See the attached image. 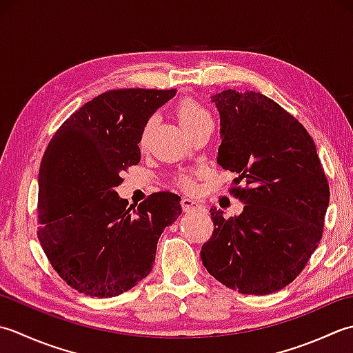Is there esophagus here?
I'll list each match as a JSON object with an SVG mask.
<instances>
[{
  "label": "esophagus",
  "mask_w": 353,
  "mask_h": 353,
  "mask_svg": "<svg viewBox=\"0 0 353 353\" xmlns=\"http://www.w3.org/2000/svg\"><path fill=\"white\" fill-rule=\"evenodd\" d=\"M181 207L184 212H190V210H203L204 205L199 203V201L193 199V198H183L181 201Z\"/></svg>",
  "instance_id": "obj_1"
}]
</instances>
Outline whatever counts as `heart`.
Returning <instances> with one entry per match:
<instances>
[{
    "instance_id": "1",
    "label": "heart",
    "mask_w": 353,
    "mask_h": 353,
    "mask_svg": "<svg viewBox=\"0 0 353 353\" xmlns=\"http://www.w3.org/2000/svg\"><path fill=\"white\" fill-rule=\"evenodd\" d=\"M175 114H176L178 123L181 125V128L189 135L198 131L199 128L213 123L212 114L208 112L207 108H204L203 105L193 99L179 100L176 108H175ZM152 126H154V119H149L141 129L140 140H139V145L141 149L146 148V145H148L149 134H150V129H152ZM179 184H181L184 189H192L193 187V181L189 175H183L181 178H179Z\"/></svg>"
}]
</instances>
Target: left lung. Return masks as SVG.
Instances as JSON below:
<instances>
[{
    "mask_svg": "<svg viewBox=\"0 0 353 353\" xmlns=\"http://www.w3.org/2000/svg\"><path fill=\"white\" fill-rule=\"evenodd\" d=\"M221 116L218 164L236 172L239 216L212 208L214 230L201 248L205 270L241 294L276 292L307 263L323 236L329 184L300 121L261 92L212 96Z\"/></svg>",
    "mask_w": 353,
    "mask_h": 353,
    "instance_id": "8db88e82",
    "label": "left lung"
}]
</instances>
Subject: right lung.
<instances>
[{
    "instance_id": "right-lung-1",
    "label": "right lung",
    "mask_w": 353,
    "mask_h": 353,
    "mask_svg": "<svg viewBox=\"0 0 353 353\" xmlns=\"http://www.w3.org/2000/svg\"><path fill=\"white\" fill-rule=\"evenodd\" d=\"M176 90H111L57 129L42 157L38 239L54 271L85 296L108 299L152 271L163 230L181 214L178 195L158 192L128 208L116 187L140 163L149 117Z\"/></svg>"
}]
</instances>
